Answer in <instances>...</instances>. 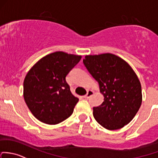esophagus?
<instances>
[{
	"instance_id": "obj_1",
	"label": "esophagus",
	"mask_w": 158,
	"mask_h": 158,
	"mask_svg": "<svg viewBox=\"0 0 158 158\" xmlns=\"http://www.w3.org/2000/svg\"><path fill=\"white\" fill-rule=\"evenodd\" d=\"M94 94V92H93V91H92V90H89L87 92V94H85V95L84 96L85 98H89L91 97V96L92 95V94Z\"/></svg>"
}]
</instances>
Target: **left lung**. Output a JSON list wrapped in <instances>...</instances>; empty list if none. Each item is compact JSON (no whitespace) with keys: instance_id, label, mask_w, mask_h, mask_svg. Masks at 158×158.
<instances>
[{"instance_id":"1","label":"left lung","mask_w":158,"mask_h":158,"mask_svg":"<svg viewBox=\"0 0 158 158\" xmlns=\"http://www.w3.org/2000/svg\"><path fill=\"white\" fill-rule=\"evenodd\" d=\"M83 64L104 95L102 104L93 107L94 119L109 130L127 125L142 100V87L133 69L122 58L109 53L85 56Z\"/></svg>"}]
</instances>
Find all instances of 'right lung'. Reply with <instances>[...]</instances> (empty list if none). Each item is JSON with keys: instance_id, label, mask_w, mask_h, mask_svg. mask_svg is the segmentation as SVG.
Listing matches in <instances>:
<instances>
[{"instance_id": "obj_1", "label": "right lung", "mask_w": 158, "mask_h": 158, "mask_svg": "<svg viewBox=\"0 0 158 158\" xmlns=\"http://www.w3.org/2000/svg\"><path fill=\"white\" fill-rule=\"evenodd\" d=\"M81 57L57 51L41 58L28 72L23 96L31 114L41 122L55 125L72 115L79 98L71 93L66 76Z\"/></svg>"}]
</instances>
